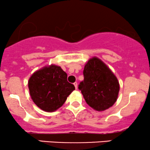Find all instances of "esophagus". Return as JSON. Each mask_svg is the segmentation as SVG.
Returning a JSON list of instances; mask_svg holds the SVG:
<instances>
[{
    "label": "esophagus",
    "mask_w": 150,
    "mask_h": 150,
    "mask_svg": "<svg viewBox=\"0 0 150 150\" xmlns=\"http://www.w3.org/2000/svg\"><path fill=\"white\" fill-rule=\"evenodd\" d=\"M74 85H75V89H77V82H75V83H74Z\"/></svg>",
    "instance_id": "34e87169"
}]
</instances>
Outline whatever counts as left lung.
Wrapping results in <instances>:
<instances>
[{
    "label": "left lung",
    "instance_id": "left-lung-1",
    "mask_svg": "<svg viewBox=\"0 0 150 150\" xmlns=\"http://www.w3.org/2000/svg\"><path fill=\"white\" fill-rule=\"evenodd\" d=\"M84 80L78 85L89 106L101 111L112 106L118 98L120 87L111 70L100 59H89L83 70Z\"/></svg>",
    "mask_w": 150,
    "mask_h": 150
}]
</instances>
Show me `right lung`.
I'll use <instances>...</instances> for the list:
<instances>
[{
	"instance_id": "obj_1",
	"label": "right lung",
	"mask_w": 150,
	"mask_h": 150,
	"mask_svg": "<svg viewBox=\"0 0 150 150\" xmlns=\"http://www.w3.org/2000/svg\"><path fill=\"white\" fill-rule=\"evenodd\" d=\"M60 66L51 65L32 74L28 82L30 96L39 108L53 112L63 106L75 86Z\"/></svg>"
}]
</instances>
